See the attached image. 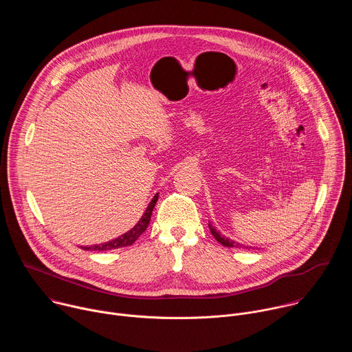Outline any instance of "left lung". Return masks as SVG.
Returning <instances> with one entry per match:
<instances>
[{"label":"left lung","instance_id":"left-lung-1","mask_svg":"<svg viewBox=\"0 0 352 352\" xmlns=\"http://www.w3.org/2000/svg\"><path fill=\"white\" fill-rule=\"evenodd\" d=\"M209 228H210V232L213 234V236L216 238V241H219L223 246H227V248H245L242 243L234 242L232 239H230V238H227V236L221 235V234L216 230V227H213V224H212V223H209ZM246 248H248V246H246Z\"/></svg>","mask_w":352,"mask_h":352}]
</instances>
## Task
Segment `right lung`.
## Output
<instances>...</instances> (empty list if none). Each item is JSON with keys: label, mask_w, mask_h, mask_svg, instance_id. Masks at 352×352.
I'll list each match as a JSON object with an SVG mask.
<instances>
[{"label": "right lung", "mask_w": 352, "mask_h": 352, "mask_svg": "<svg viewBox=\"0 0 352 352\" xmlns=\"http://www.w3.org/2000/svg\"><path fill=\"white\" fill-rule=\"evenodd\" d=\"M159 199V193L155 195V197L152 199V202L148 204V206L146 208L143 216L140 217V220L136 223V226L133 228H131L128 232L122 234L121 236L111 239L109 242L104 243H98V245H91V246H82V249L85 250H97V252H103V250H111V249H118V248H124V246H129L132 245L147 228L148 223H150V217H152V212L157 204Z\"/></svg>", "instance_id": "right-lung-1"}]
</instances>
